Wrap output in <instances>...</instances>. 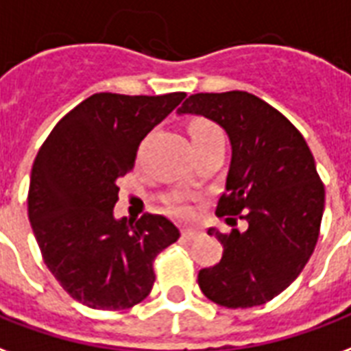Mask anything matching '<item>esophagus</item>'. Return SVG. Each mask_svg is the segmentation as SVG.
Instances as JSON below:
<instances>
[{"label": "esophagus", "mask_w": 351, "mask_h": 351, "mask_svg": "<svg viewBox=\"0 0 351 351\" xmlns=\"http://www.w3.org/2000/svg\"><path fill=\"white\" fill-rule=\"evenodd\" d=\"M199 235H200V230L189 228V226H187V228H182V237H184V239H187V241L197 239Z\"/></svg>", "instance_id": "34e87169"}]
</instances>
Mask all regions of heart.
I'll use <instances>...</instances> for the list:
<instances>
[{"label": "heart", "mask_w": 351, "mask_h": 351, "mask_svg": "<svg viewBox=\"0 0 351 351\" xmlns=\"http://www.w3.org/2000/svg\"><path fill=\"white\" fill-rule=\"evenodd\" d=\"M187 130H189V138H191L193 149L195 147L202 145V143H206V141L221 138V130H219L213 123L208 121V119H195V121L189 123ZM171 208H173L176 213H182V215L189 213V208H187V204L182 199L173 200V202H171Z\"/></svg>", "instance_id": "obj_1"}]
</instances>
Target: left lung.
<instances>
[{"instance_id": "8db88e82", "label": "left lung", "mask_w": 351, "mask_h": 351, "mask_svg": "<svg viewBox=\"0 0 351 351\" xmlns=\"http://www.w3.org/2000/svg\"><path fill=\"white\" fill-rule=\"evenodd\" d=\"M178 114L226 130L232 160L215 213L248 223L245 232L208 230L223 258L199 272L200 291L230 309L261 306L298 278L317 245L326 191L315 158L287 117L248 92L195 93Z\"/></svg>"}]
</instances>
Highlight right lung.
<instances>
[{"label":"right lung","mask_w":351,"mask_h":351,"mask_svg":"<svg viewBox=\"0 0 351 351\" xmlns=\"http://www.w3.org/2000/svg\"><path fill=\"white\" fill-rule=\"evenodd\" d=\"M186 97L95 93L57 123L29 184V221L44 263L80 304L117 311L145 300L152 263L180 232L147 213L114 217L117 180L132 171L141 140Z\"/></svg>","instance_id":"add662e5"}]
</instances>
